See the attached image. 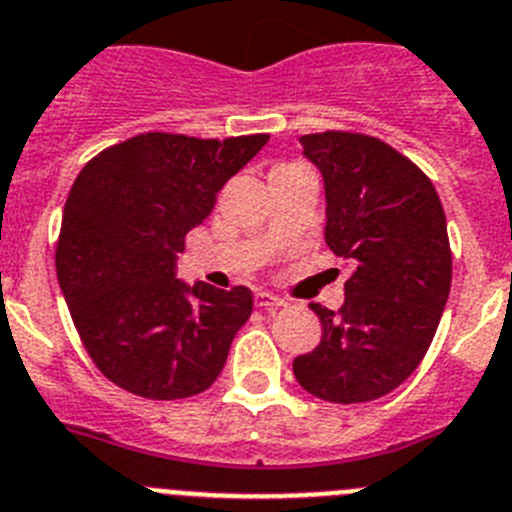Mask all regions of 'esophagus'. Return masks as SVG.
Here are the masks:
<instances>
[{
  "label": "esophagus",
  "instance_id": "1",
  "mask_svg": "<svg viewBox=\"0 0 512 512\" xmlns=\"http://www.w3.org/2000/svg\"><path fill=\"white\" fill-rule=\"evenodd\" d=\"M255 306L265 308V311H275V308L285 306V301L283 298L273 296V293H267V290H260V293L255 296Z\"/></svg>",
  "mask_w": 512,
  "mask_h": 512
}]
</instances>
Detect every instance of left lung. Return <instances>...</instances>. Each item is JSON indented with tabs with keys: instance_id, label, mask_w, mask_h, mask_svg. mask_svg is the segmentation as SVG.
Instances as JSON below:
<instances>
[{
	"instance_id": "obj_1",
	"label": "left lung",
	"mask_w": 512,
	"mask_h": 512,
	"mask_svg": "<svg viewBox=\"0 0 512 512\" xmlns=\"http://www.w3.org/2000/svg\"><path fill=\"white\" fill-rule=\"evenodd\" d=\"M324 178V239L352 265L339 311L311 303L321 342L293 359L301 388L329 403L395 390L434 339L451 288L446 216L434 183L385 142L352 132L303 135Z\"/></svg>"
}]
</instances>
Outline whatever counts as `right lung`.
Returning a JSON list of instances; mask_svg holds the SVG:
<instances>
[{
    "label": "right lung",
    "mask_w": 512,
    "mask_h": 512,
    "mask_svg": "<svg viewBox=\"0 0 512 512\" xmlns=\"http://www.w3.org/2000/svg\"><path fill=\"white\" fill-rule=\"evenodd\" d=\"M265 142L267 135L219 142L147 132L78 173L55 270L86 352L114 385L176 400L219 377L250 319L252 293L178 280V252Z\"/></svg>",
    "instance_id": "right-lung-1"
}]
</instances>
